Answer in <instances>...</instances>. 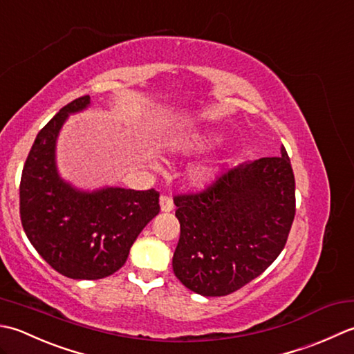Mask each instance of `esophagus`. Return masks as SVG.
I'll return each mask as SVG.
<instances>
[{"label": "esophagus", "mask_w": 354, "mask_h": 354, "mask_svg": "<svg viewBox=\"0 0 354 354\" xmlns=\"http://www.w3.org/2000/svg\"><path fill=\"white\" fill-rule=\"evenodd\" d=\"M160 209L163 212H171L174 209V201L169 196H162L160 197Z\"/></svg>", "instance_id": "esophagus-1"}]
</instances>
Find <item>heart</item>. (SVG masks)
I'll return each mask as SVG.
<instances>
[{
  "label": "heart",
  "instance_id": "obj_1",
  "mask_svg": "<svg viewBox=\"0 0 354 354\" xmlns=\"http://www.w3.org/2000/svg\"><path fill=\"white\" fill-rule=\"evenodd\" d=\"M196 143H197L196 140H185L183 148H192ZM211 177H212V171L211 168L206 167V165H198V167H196L191 171V178L196 183H206L211 180Z\"/></svg>",
  "mask_w": 354,
  "mask_h": 354
}]
</instances>
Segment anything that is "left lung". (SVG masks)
Instances as JSON below:
<instances>
[{
    "instance_id": "8db88e82",
    "label": "left lung",
    "mask_w": 354,
    "mask_h": 354,
    "mask_svg": "<svg viewBox=\"0 0 354 354\" xmlns=\"http://www.w3.org/2000/svg\"><path fill=\"white\" fill-rule=\"evenodd\" d=\"M180 238L172 269L203 297L240 290L275 261L295 218V176L287 151L223 172L197 192L177 194Z\"/></svg>"
}]
</instances>
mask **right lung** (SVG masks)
Segmentation results:
<instances>
[{"label": "right lung", "instance_id": "right-lung-1", "mask_svg": "<svg viewBox=\"0 0 354 354\" xmlns=\"http://www.w3.org/2000/svg\"><path fill=\"white\" fill-rule=\"evenodd\" d=\"M88 104L90 96L71 100L41 129L19 183V217L28 241L56 272L73 279H100L118 272L137 235L160 212L154 187L86 194L57 176V133L68 113Z\"/></svg>", "mask_w": 354, "mask_h": 354}]
</instances>
